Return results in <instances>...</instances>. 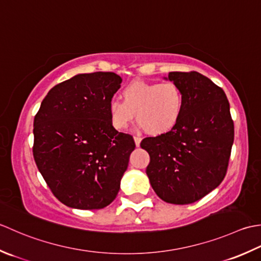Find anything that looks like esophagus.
Here are the masks:
<instances>
[{"instance_id":"esophagus-1","label":"esophagus","mask_w":261,"mask_h":261,"mask_svg":"<svg viewBox=\"0 0 261 261\" xmlns=\"http://www.w3.org/2000/svg\"><path fill=\"white\" fill-rule=\"evenodd\" d=\"M134 141H135V144H136V146H140L142 138H141V137H138V136H135V137H134Z\"/></svg>"}]
</instances>
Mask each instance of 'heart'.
<instances>
[{"label": "heart", "mask_w": 261, "mask_h": 261, "mask_svg": "<svg viewBox=\"0 0 261 261\" xmlns=\"http://www.w3.org/2000/svg\"><path fill=\"white\" fill-rule=\"evenodd\" d=\"M119 100L108 103L111 125L118 130L126 129L136 121L147 134L159 136L171 132L182 116L184 94L177 84L135 81L120 92Z\"/></svg>", "instance_id": "obj_1"}]
</instances>
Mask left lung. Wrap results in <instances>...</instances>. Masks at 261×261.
Instances as JSON below:
<instances>
[{
    "label": "left lung",
    "mask_w": 261,
    "mask_h": 261,
    "mask_svg": "<svg viewBox=\"0 0 261 261\" xmlns=\"http://www.w3.org/2000/svg\"><path fill=\"white\" fill-rule=\"evenodd\" d=\"M164 79L182 91L184 111L171 132L141 142L150 155L146 174L162 200L191 204L225 177L234 140L230 103L225 92L198 72H170Z\"/></svg>",
    "instance_id": "left-lung-1"
}]
</instances>
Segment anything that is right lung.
<instances>
[{
	"mask_svg": "<svg viewBox=\"0 0 261 261\" xmlns=\"http://www.w3.org/2000/svg\"><path fill=\"white\" fill-rule=\"evenodd\" d=\"M113 72L77 75L57 84L34 120V158L64 205L100 210L116 198L135 143L117 132L108 103L120 88Z\"/></svg>",
	"mask_w": 261,
	"mask_h": 261,
	"instance_id": "obj_1",
	"label": "right lung"
}]
</instances>
